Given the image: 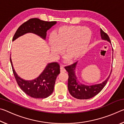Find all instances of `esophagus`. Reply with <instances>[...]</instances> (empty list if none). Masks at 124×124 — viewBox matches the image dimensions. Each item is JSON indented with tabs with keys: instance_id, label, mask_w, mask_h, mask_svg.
Instances as JSON below:
<instances>
[{
	"instance_id": "34e87169",
	"label": "esophagus",
	"mask_w": 124,
	"mask_h": 124,
	"mask_svg": "<svg viewBox=\"0 0 124 124\" xmlns=\"http://www.w3.org/2000/svg\"><path fill=\"white\" fill-rule=\"evenodd\" d=\"M60 70H61V72H66V70H65V68H64V66L63 64L61 65V68H60Z\"/></svg>"
}]
</instances>
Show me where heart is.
Masks as SVG:
<instances>
[{
	"mask_svg": "<svg viewBox=\"0 0 124 124\" xmlns=\"http://www.w3.org/2000/svg\"><path fill=\"white\" fill-rule=\"evenodd\" d=\"M92 38L89 28L81 26H64L54 31L49 40L51 52L55 55L62 53L69 59H78L85 54Z\"/></svg>",
	"mask_w": 124,
	"mask_h": 124,
	"instance_id": "b5f03b06",
	"label": "heart"
}]
</instances>
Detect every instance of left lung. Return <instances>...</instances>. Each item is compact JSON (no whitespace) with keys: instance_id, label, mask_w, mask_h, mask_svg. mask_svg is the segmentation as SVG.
<instances>
[{"instance_id":"left-lung-1","label":"left lung","mask_w":124,"mask_h":124,"mask_svg":"<svg viewBox=\"0 0 124 124\" xmlns=\"http://www.w3.org/2000/svg\"><path fill=\"white\" fill-rule=\"evenodd\" d=\"M100 31L102 39L107 40L110 43V40L107 34L105 33L102 29H100ZM77 62H78L70 66L64 67V68L68 73V88L69 92L73 97L77 99H89L97 95L103 89L109 78L110 74L106 80L101 84L89 86L82 84L79 82L75 75V68H76Z\"/></svg>"}]
</instances>
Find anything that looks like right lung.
<instances>
[{
  "label": "right lung",
  "instance_id": "obj_1",
  "mask_svg": "<svg viewBox=\"0 0 124 124\" xmlns=\"http://www.w3.org/2000/svg\"><path fill=\"white\" fill-rule=\"evenodd\" d=\"M55 24L56 21L48 22L37 18H31L19 27L12 41L28 33H34L45 39L47 31ZM10 60L16 82L25 93L34 98H45L51 95L54 91L56 78L60 73V66L57 62L48 63L45 70L36 79L32 80H25L16 74L11 57Z\"/></svg>",
  "mask_w": 124,
  "mask_h": 124
}]
</instances>
